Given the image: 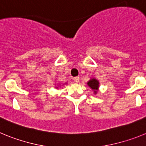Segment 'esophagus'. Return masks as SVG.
I'll return each instance as SVG.
<instances>
[{
  "label": "esophagus",
  "instance_id": "1",
  "mask_svg": "<svg viewBox=\"0 0 146 146\" xmlns=\"http://www.w3.org/2000/svg\"><path fill=\"white\" fill-rule=\"evenodd\" d=\"M74 81L75 82H77V83H78V82H80V77H74Z\"/></svg>",
  "mask_w": 146,
  "mask_h": 146
}]
</instances>
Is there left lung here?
I'll return each mask as SVG.
<instances>
[{"label": "left lung", "mask_w": 146, "mask_h": 146, "mask_svg": "<svg viewBox=\"0 0 146 146\" xmlns=\"http://www.w3.org/2000/svg\"><path fill=\"white\" fill-rule=\"evenodd\" d=\"M87 84L89 87L92 89V90H94L95 94H96V93H97V91H98V89H99V82L97 80L95 79V78L91 79L90 80L88 81V82Z\"/></svg>", "instance_id": "left-lung-1"}]
</instances>
